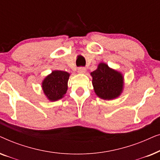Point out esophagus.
<instances>
[{
    "label": "esophagus",
    "mask_w": 160,
    "mask_h": 160,
    "mask_svg": "<svg viewBox=\"0 0 160 160\" xmlns=\"http://www.w3.org/2000/svg\"><path fill=\"white\" fill-rule=\"evenodd\" d=\"M78 73H85V72H86V68H84V67L78 68Z\"/></svg>",
    "instance_id": "1"
}]
</instances>
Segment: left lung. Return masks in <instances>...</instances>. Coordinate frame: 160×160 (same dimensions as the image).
Returning a JSON list of instances; mask_svg holds the SVG:
<instances>
[{
    "label": "left lung",
    "instance_id": "1",
    "mask_svg": "<svg viewBox=\"0 0 160 160\" xmlns=\"http://www.w3.org/2000/svg\"><path fill=\"white\" fill-rule=\"evenodd\" d=\"M94 89L98 97L104 100L117 98L122 91L123 77L119 72L100 63L97 70L91 73Z\"/></svg>",
    "mask_w": 160,
    "mask_h": 160
}]
</instances>
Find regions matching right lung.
Wrapping results in <instances>:
<instances>
[{
  "label": "right lung",
  "instance_id": "obj_1",
  "mask_svg": "<svg viewBox=\"0 0 160 160\" xmlns=\"http://www.w3.org/2000/svg\"><path fill=\"white\" fill-rule=\"evenodd\" d=\"M69 76L65 71H54L43 80V90L51 101L60 99L66 93Z\"/></svg>",
  "mask_w": 160,
  "mask_h": 160
}]
</instances>
